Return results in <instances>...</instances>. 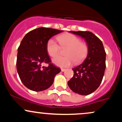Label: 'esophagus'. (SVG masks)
I'll use <instances>...</instances> for the list:
<instances>
[{
	"instance_id": "1",
	"label": "esophagus",
	"mask_w": 122,
	"mask_h": 122,
	"mask_svg": "<svg viewBox=\"0 0 122 122\" xmlns=\"http://www.w3.org/2000/svg\"><path fill=\"white\" fill-rule=\"evenodd\" d=\"M61 71L62 72H65V71H66V69H64V68H61Z\"/></svg>"
}]
</instances>
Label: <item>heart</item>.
I'll return each instance as SVG.
<instances>
[{
  "label": "heart",
  "instance_id": "heart-1",
  "mask_svg": "<svg viewBox=\"0 0 122 122\" xmlns=\"http://www.w3.org/2000/svg\"><path fill=\"white\" fill-rule=\"evenodd\" d=\"M57 41L50 39L46 43V50L50 56L54 57L58 55L62 49L66 48L65 51L66 56H57L53 59V62L60 67H67L75 63H79L86 57L88 47L86 43L81 42L80 39L75 35L66 33L58 36Z\"/></svg>",
  "mask_w": 122,
  "mask_h": 122
}]
</instances>
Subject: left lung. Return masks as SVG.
Segmentation results:
<instances>
[{
	"instance_id": "8db88e82",
	"label": "left lung",
	"mask_w": 122,
	"mask_h": 122,
	"mask_svg": "<svg viewBox=\"0 0 122 122\" xmlns=\"http://www.w3.org/2000/svg\"><path fill=\"white\" fill-rule=\"evenodd\" d=\"M84 38L88 47L84 61L73 68L74 75L68 81L70 89L75 93L88 95L100 85L106 69V53L102 41L90 31H70Z\"/></svg>"
}]
</instances>
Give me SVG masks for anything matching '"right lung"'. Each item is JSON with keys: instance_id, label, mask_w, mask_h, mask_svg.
<instances>
[{"instance_id": "obj_1", "label": "right lung", "mask_w": 122, "mask_h": 122, "mask_svg": "<svg viewBox=\"0 0 122 122\" xmlns=\"http://www.w3.org/2000/svg\"><path fill=\"white\" fill-rule=\"evenodd\" d=\"M51 28L39 27L27 33L18 49L16 69L21 81L33 91H42L53 84L55 76L61 72L51 63L46 43L53 36L62 32ZM48 64V66L41 67Z\"/></svg>"}]
</instances>
